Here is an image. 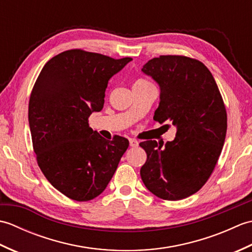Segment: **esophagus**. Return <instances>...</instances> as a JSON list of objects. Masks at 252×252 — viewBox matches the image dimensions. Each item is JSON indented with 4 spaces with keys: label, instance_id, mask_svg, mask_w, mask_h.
Instances as JSON below:
<instances>
[{
    "label": "esophagus",
    "instance_id": "34e87169",
    "mask_svg": "<svg viewBox=\"0 0 252 252\" xmlns=\"http://www.w3.org/2000/svg\"><path fill=\"white\" fill-rule=\"evenodd\" d=\"M130 146L131 147L138 146V142L136 140H134V138H131V140H130Z\"/></svg>",
    "mask_w": 252,
    "mask_h": 252
}]
</instances>
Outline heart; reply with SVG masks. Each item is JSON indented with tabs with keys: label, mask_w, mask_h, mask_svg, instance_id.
Wrapping results in <instances>:
<instances>
[{
	"label": "heart",
	"mask_w": 252,
	"mask_h": 252,
	"mask_svg": "<svg viewBox=\"0 0 252 252\" xmlns=\"http://www.w3.org/2000/svg\"><path fill=\"white\" fill-rule=\"evenodd\" d=\"M144 83H148V82L146 81V80L140 78V79H136L135 80V82H134V84H133V85H138V84H144Z\"/></svg>",
	"instance_id": "1"
}]
</instances>
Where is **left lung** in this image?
Listing matches in <instances>:
<instances>
[{
	"label": "left lung",
	"instance_id": "left-lung-1",
	"mask_svg": "<svg viewBox=\"0 0 252 252\" xmlns=\"http://www.w3.org/2000/svg\"><path fill=\"white\" fill-rule=\"evenodd\" d=\"M142 71L160 87L154 119L172 122L176 134L164 147L156 141L140 143L147 155L141 178L161 199H184L199 190L216 168L227 130L225 105L212 73L195 58L161 55Z\"/></svg>",
	"mask_w": 252,
	"mask_h": 252
}]
</instances>
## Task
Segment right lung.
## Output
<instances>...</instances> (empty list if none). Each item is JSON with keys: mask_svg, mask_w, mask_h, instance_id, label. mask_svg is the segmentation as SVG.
<instances>
[{"mask_svg": "<svg viewBox=\"0 0 252 252\" xmlns=\"http://www.w3.org/2000/svg\"><path fill=\"white\" fill-rule=\"evenodd\" d=\"M131 61L68 50L45 63L31 91L28 116L36 162L72 200L100 195L129 147L126 137H101L89 126V117L101 110L109 79Z\"/></svg>", "mask_w": 252, "mask_h": 252, "instance_id": "right-lung-1", "label": "right lung"}]
</instances>
